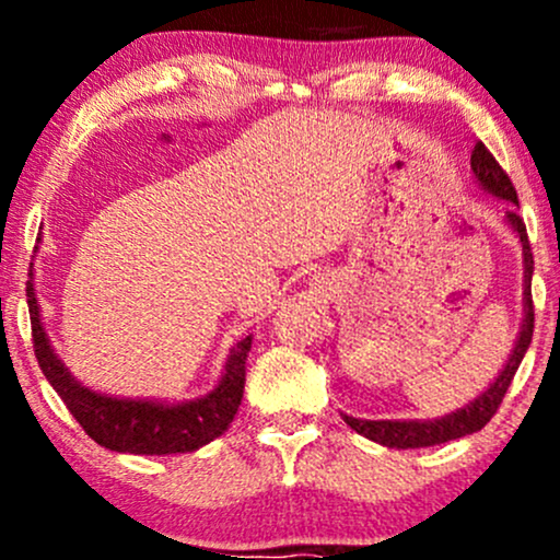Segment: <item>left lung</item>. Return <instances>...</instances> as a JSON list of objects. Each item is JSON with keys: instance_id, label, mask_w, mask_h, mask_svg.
Returning a JSON list of instances; mask_svg holds the SVG:
<instances>
[{"instance_id": "8db88e82", "label": "left lung", "mask_w": 560, "mask_h": 560, "mask_svg": "<svg viewBox=\"0 0 560 560\" xmlns=\"http://www.w3.org/2000/svg\"><path fill=\"white\" fill-rule=\"evenodd\" d=\"M471 171L474 176L479 178V184L485 186L487 191H492L494 197L508 199V202L518 205L516 197V186L511 184L508 173L500 168L498 160L492 158V152L487 150L481 141H477L471 152ZM508 223H511L513 231L518 234L524 247V307L526 316L522 324V334H518V342L513 347L511 358H508L505 369L500 371V376L490 384V389L481 392L474 402H468L466 408L455 410V413L445 416V419L436 421H363V419H352V416H342L345 423L350 429H355L358 434L369 436V440L378 442L384 447H397V450H408V447H432V445H442V442L458 440V436L474 434L479 432L481 427H487V421L498 413L500 402H503L508 387H511L513 376H516L518 365H522V358L526 352V347L532 342V331H535V305H532V271H535V258H532V247H529V236H526V226L524 218L516 213V210H505Z\"/></svg>"}]
</instances>
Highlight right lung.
Instances as JSON below:
<instances>
[{
    "instance_id": "right-lung-1",
    "label": "right lung",
    "mask_w": 560,
    "mask_h": 560,
    "mask_svg": "<svg viewBox=\"0 0 560 560\" xmlns=\"http://www.w3.org/2000/svg\"><path fill=\"white\" fill-rule=\"evenodd\" d=\"M25 298H28L36 361L42 365L47 382L62 397L70 416L81 423L83 432L92 436L96 445L133 455L191 453V450L221 436L234 421L236 408L242 402L244 361H247L253 337H244L236 342L226 363V374L221 376V382L210 395L199 397V400L182 405L118 400V397L96 395V392L81 387L68 374L66 365L57 361L47 334L42 329L36 289L31 281L25 287Z\"/></svg>"
}]
</instances>
